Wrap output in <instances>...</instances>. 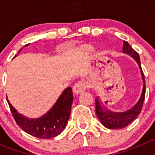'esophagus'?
Returning <instances> with one entry per match:
<instances>
[{
  "label": "esophagus",
  "instance_id": "34e87169",
  "mask_svg": "<svg viewBox=\"0 0 155 155\" xmlns=\"http://www.w3.org/2000/svg\"><path fill=\"white\" fill-rule=\"evenodd\" d=\"M86 87H87V83L85 81H81L77 82L74 86V92L77 94H81L86 89Z\"/></svg>",
  "mask_w": 155,
  "mask_h": 155
}]
</instances>
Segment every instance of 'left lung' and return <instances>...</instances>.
<instances>
[{
    "label": "left lung",
    "mask_w": 155,
    "mask_h": 155,
    "mask_svg": "<svg viewBox=\"0 0 155 155\" xmlns=\"http://www.w3.org/2000/svg\"><path fill=\"white\" fill-rule=\"evenodd\" d=\"M123 53L130 56L137 63L140 70L142 81H143L142 91L137 102L133 105L130 109L124 111V112H113V111L109 110L100 100V97L98 96L95 98V113L101 124L108 129H123L127 127L140 113L143 101H144L146 87H145L144 75H143L141 65H140L139 54L126 41H124Z\"/></svg>",
    "instance_id": "obj_1"
}]
</instances>
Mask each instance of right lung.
Here are the masks:
<instances>
[{
    "label": "right lung",
    "mask_w": 155,
    "mask_h": 155,
    "mask_svg": "<svg viewBox=\"0 0 155 155\" xmlns=\"http://www.w3.org/2000/svg\"><path fill=\"white\" fill-rule=\"evenodd\" d=\"M28 45L24 46V47ZM21 50L22 48L18 53ZM17 55L15 56V57ZM7 100L14 119L21 130L35 137L50 139L58 136L65 129L70 118L74 98L71 87H67L60 95L53 107L46 114L35 119L28 118L19 113L8 98Z\"/></svg>",
    "instance_id": "obj_1"
}]
</instances>
